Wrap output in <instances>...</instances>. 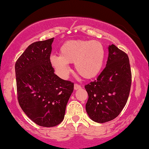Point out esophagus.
<instances>
[{
	"label": "esophagus",
	"instance_id": "34e87169",
	"mask_svg": "<svg viewBox=\"0 0 149 149\" xmlns=\"http://www.w3.org/2000/svg\"><path fill=\"white\" fill-rule=\"evenodd\" d=\"M81 88V86L80 85H78V84H74V90H77V89H79Z\"/></svg>",
	"mask_w": 149,
	"mask_h": 149
}]
</instances>
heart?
Returning <instances> with one entry per match:
<instances>
[{
	"label": "heart",
	"instance_id": "heart-1",
	"mask_svg": "<svg viewBox=\"0 0 149 149\" xmlns=\"http://www.w3.org/2000/svg\"><path fill=\"white\" fill-rule=\"evenodd\" d=\"M104 58L105 49L100 42L77 39L64 42L60 47V55H52L49 62L57 74L63 79H66L70 74L69 64L74 63L79 75L91 79L100 72Z\"/></svg>",
	"mask_w": 149,
	"mask_h": 149
}]
</instances>
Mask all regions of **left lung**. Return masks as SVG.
I'll return each instance as SVG.
<instances>
[{"label": "left lung", "mask_w": 149, "mask_h": 149, "mask_svg": "<svg viewBox=\"0 0 149 149\" xmlns=\"http://www.w3.org/2000/svg\"><path fill=\"white\" fill-rule=\"evenodd\" d=\"M131 83L127 55L115 45H109L104 69L97 80L85 85L89 95L85 109L89 118L103 123L117 117L127 103Z\"/></svg>", "instance_id": "1"}]
</instances>
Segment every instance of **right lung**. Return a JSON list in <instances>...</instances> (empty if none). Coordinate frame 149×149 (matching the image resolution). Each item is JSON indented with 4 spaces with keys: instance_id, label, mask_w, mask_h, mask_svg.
Wrapping results in <instances>:
<instances>
[{
    "instance_id": "obj_1",
    "label": "right lung",
    "mask_w": 149,
    "mask_h": 149,
    "mask_svg": "<svg viewBox=\"0 0 149 149\" xmlns=\"http://www.w3.org/2000/svg\"><path fill=\"white\" fill-rule=\"evenodd\" d=\"M54 38L34 42L15 65L17 99L20 107L34 123L54 127L64 118L74 83L54 74L49 58Z\"/></svg>"
}]
</instances>
